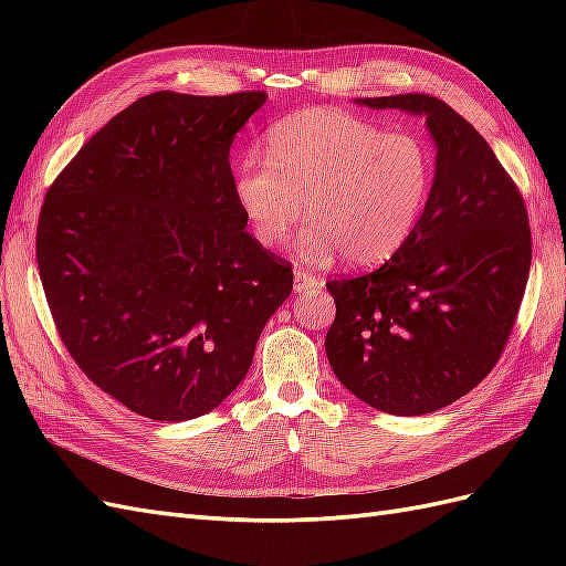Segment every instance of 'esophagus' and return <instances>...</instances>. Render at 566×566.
I'll return each instance as SVG.
<instances>
[{
	"instance_id": "esophagus-1",
	"label": "esophagus",
	"mask_w": 566,
	"mask_h": 566,
	"mask_svg": "<svg viewBox=\"0 0 566 566\" xmlns=\"http://www.w3.org/2000/svg\"><path fill=\"white\" fill-rule=\"evenodd\" d=\"M318 285H321V281L316 276H312L310 271H304V269L295 271V290H297V293H306V290H314Z\"/></svg>"
}]
</instances>
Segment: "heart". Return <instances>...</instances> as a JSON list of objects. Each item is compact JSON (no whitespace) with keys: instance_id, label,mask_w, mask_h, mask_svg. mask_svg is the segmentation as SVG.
<instances>
[{"instance_id":"obj_1","label":"heart","mask_w":566,"mask_h":566,"mask_svg":"<svg viewBox=\"0 0 566 566\" xmlns=\"http://www.w3.org/2000/svg\"><path fill=\"white\" fill-rule=\"evenodd\" d=\"M434 163L416 134L385 132L342 111L312 108L273 125L266 158L238 163L233 193L254 241L279 248L304 217L297 254L323 264H380L418 229Z\"/></svg>"}]
</instances>
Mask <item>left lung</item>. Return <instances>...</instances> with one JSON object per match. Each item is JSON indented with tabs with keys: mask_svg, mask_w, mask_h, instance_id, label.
Segmentation results:
<instances>
[{
	"mask_svg": "<svg viewBox=\"0 0 566 566\" xmlns=\"http://www.w3.org/2000/svg\"><path fill=\"white\" fill-rule=\"evenodd\" d=\"M424 117L437 160L430 200L399 252L366 276L328 281L325 354L337 380L391 416L465 397L503 354L531 266L524 200L465 117L427 94L356 98Z\"/></svg>",
	"mask_w": 566,
	"mask_h": 566,
	"instance_id": "obj_1",
	"label": "left lung"
}]
</instances>
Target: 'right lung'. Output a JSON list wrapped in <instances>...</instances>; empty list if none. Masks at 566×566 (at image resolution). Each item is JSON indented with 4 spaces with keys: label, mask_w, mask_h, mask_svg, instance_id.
Segmentation results:
<instances>
[{
    "label": "right lung",
    "mask_w": 566,
    "mask_h": 566,
    "mask_svg": "<svg viewBox=\"0 0 566 566\" xmlns=\"http://www.w3.org/2000/svg\"><path fill=\"white\" fill-rule=\"evenodd\" d=\"M264 92H156L46 191L38 266L65 349L134 413L184 422L243 382L293 266L245 231L229 150Z\"/></svg>",
    "instance_id": "obj_1"
}]
</instances>
